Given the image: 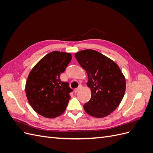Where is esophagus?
<instances>
[{
    "mask_svg": "<svg viewBox=\"0 0 153 153\" xmlns=\"http://www.w3.org/2000/svg\"><path fill=\"white\" fill-rule=\"evenodd\" d=\"M82 85H80L78 88H76V89H75V91H75V92H78V91H79L82 89Z\"/></svg>",
    "mask_w": 153,
    "mask_h": 153,
    "instance_id": "34e87169",
    "label": "esophagus"
}]
</instances>
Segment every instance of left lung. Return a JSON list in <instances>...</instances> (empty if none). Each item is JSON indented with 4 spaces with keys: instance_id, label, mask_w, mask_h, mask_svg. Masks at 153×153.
<instances>
[{
    "instance_id": "8db88e82",
    "label": "left lung",
    "mask_w": 153,
    "mask_h": 153,
    "mask_svg": "<svg viewBox=\"0 0 153 153\" xmlns=\"http://www.w3.org/2000/svg\"><path fill=\"white\" fill-rule=\"evenodd\" d=\"M75 56L87 74V85L91 91L84 110L94 117L108 116L118 107L126 91L121 69L112 59L94 50H81Z\"/></svg>"
}]
</instances>
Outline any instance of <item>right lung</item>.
Returning <instances> with one entry per match:
<instances>
[{"instance_id":"right-lung-1","label":"right lung","mask_w":153,"mask_h":153,"mask_svg":"<svg viewBox=\"0 0 153 153\" xmlns=\"http://www.w3.org/2000/svg\"><path fill=\"white\" fill-rule=\"evenodd\" d=\"M71 54L53 51L46 55L30 71L25 84V93L32 108L46 118L52 119L66 110L69 92L73 90L60 75L71 61Z\"/></svg>"}]
</instances>
